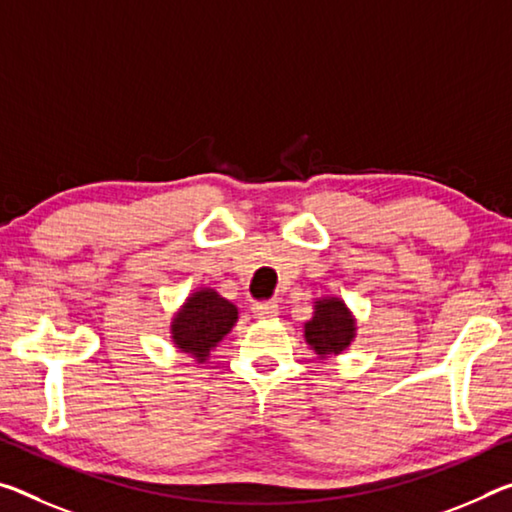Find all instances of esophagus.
I'll list each match as a JSON object with an SVG mask.
<instances>
[{
  "label": "esophagus",
  "instance_id": "esophagus-1",
  "mask_svg": "<svg viewBox=\"0 0 512 512\" xmlns=\"http://www.w3.org/2000/svg\"><path fill=\"white\" fill-rule=\"evenodd\" d=\"M253 314L257 319H271V316L278 314V303L275 300H257V303H253Z\"/></svg>",
  "mask_w": 512,
  "mask_h": 512
}]
</instances>
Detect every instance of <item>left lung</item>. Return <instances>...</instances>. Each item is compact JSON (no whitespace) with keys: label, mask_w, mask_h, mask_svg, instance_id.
<instances>
[{"label":"left lung","mask_w":512,"mask_h":512,"mask_svg":"<svg viewBox=\"0 0 512 512\" xmlns=\"http://www.w3.org/2000/svg\"><path fill=\"white\" fill-rule=\"evenodd\" d=\"M355 337V323L346 305L337 298L316 300L312 321L305 323V339L316 353L332 355L342 353Z\"/></svg>","instance_id":"left-lung-1"}]
</instances>
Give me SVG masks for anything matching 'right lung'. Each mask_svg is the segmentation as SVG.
<instances>
[{
    "label": "right lung",
    "mask_w": 512,
    "mask_h": 512,
    "mask_svg": "<svg viewBox=\"0 0 512 512\" xmlns=\"http://www.w3.org/2000/svg\"><path fill=\"white\" fill-rule=\"evenodd\" d=\"M234 323H237V307L212 289L196 291L186 298L182 312L173 319V342L202 362L232 330Z\"/></svg>",
    "instance_id": "obj_1"
}]
</instances>
